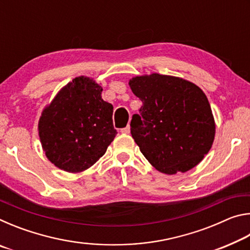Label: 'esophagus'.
Masks as SVG:
<instances>
[{"label":"esophagus","mask_w":250,"mask_h":250,"mask_svg":"<svg viewBox=\"0 0 250 250\" xmlns=\"http://www.w3.org/2000/svg\"><path fill=\"white\" fill-rule=\"evenodd\" d=\"M121 132L122 133H130V125H126L125 128L121 129Z\"/></svg>","instance_id":"1"}]
</instances>
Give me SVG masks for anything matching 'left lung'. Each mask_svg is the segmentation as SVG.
Segmentation results:
<instances>
[{"label":"left lung","instance_id":"8db88e82","mask_svg":"<svg viewBox=\"0 0 250 250\" xmlns=\"http://www.w3.org/2000/svg\"><path fill=\"white\" fill-rule=\"evenodd\" d=\"M129 86L143 104L130 125L146 159L168 175L196 167L215 138L214 116L201 88L183 78L156 73L133 77Z\"/></svg>","mask_w":250,"mask_h":250}]
</instances>
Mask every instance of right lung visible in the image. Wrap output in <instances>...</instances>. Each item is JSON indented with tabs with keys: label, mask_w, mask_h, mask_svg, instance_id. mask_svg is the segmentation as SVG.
Masks as SVG:
<instances>
[{
	"label": "right lung",
	"mask_w": 250,
	"mask_h": 250,
	"mask_svg": "<svg viewBox=\"0 0 250 250\" xmlns=\"http://www.w3.org/2000/svg\"><path fill=\"white\" fill-rule=\"evenodd\" d=\"M103 87L79 76L58 91L39 121L42 147L55 167L80 173L103 156L113 141L111 104L101 98Z\"/></svg>",
	"instance_id": "obj_1"
}]
</instances>
